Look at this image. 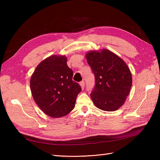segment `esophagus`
I'll use <instances>...</instances> for the list:
<instances>
[{
  "label": "esophagus",
  "instance_id": "1",
  "mask_svg": "<svg viewBox=\"0 0 160 160\" xmlns=\"http://www.w3.org/2000/svg\"><path fill=\"white\" fill-rule=\"evenodd\" d=\"M80 85L81 87H82V89H84V81H81V82H80Z\"/></svg>",
  "mask_w": 160,
  "mask_h": 160
}]
</instances>
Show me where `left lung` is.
Instances as JSON below:
<instances>
[{
    "instance_id": "1",
    "label": "left lung",
    "mask_w": 160,
    "mask_h": 160,
    "mask_svg": "<svg viewBox=\"0 0 160 160\" xmlns=\"http://www.w3.org/2000/svg\"><path fill=\"white\" fill-rule=\"evenodd\" d=\"M86 58L95 76L91 93L94 104L101 110L113 111L124 104L132 85L130 69L124 61L108 49L92 51Z\"/></svg>"
}]
</instances>
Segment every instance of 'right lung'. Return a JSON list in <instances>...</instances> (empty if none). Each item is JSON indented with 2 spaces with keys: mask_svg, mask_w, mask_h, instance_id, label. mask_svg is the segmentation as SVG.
<instances>
[{
  "mask_svg": "<svg viewBox=\"0 0 160 160\" xmlns=\"http://www.w3.org/2000/svg\"><path fill=\"white\" fill-rule=\"evenodd\" d=\"M73 75L64 56H51L36 68L30 80L32 94L47 115L63 117L73 109L82 89L73 81Z\"/></svg>",
  "mask_w": 160,
  "mask_h": 160,
  "instance_id": "1",
  "label": "right lung"
}]
</instances>
